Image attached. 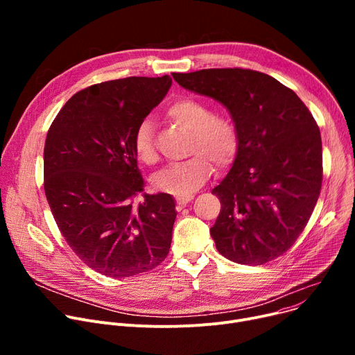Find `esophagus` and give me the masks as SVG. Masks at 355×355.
Instances as JSON below:
<instances>
[{
  "label": "esophagus",
  "mask_w": 355,
  "mask_h": 355,
  "mask_svg": "<svg viewBox=\"0 0 355 355\" xmlns=\"http://www.w3.org/2000/svg\"><path fill=\"white\" fill-rule=\"evenodd\" d=\"M194 197L193 196H184V197H177V204H178V209H182L184 206H187L190 201H193Z\"/></svg>",
  "instance_id": "esophagus-1"
}]
</instances>
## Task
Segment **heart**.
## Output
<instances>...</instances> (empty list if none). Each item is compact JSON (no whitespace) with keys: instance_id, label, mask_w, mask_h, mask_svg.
Returning a JSON list of instances; mask_svg holds the SVG:
<instances>
[{"instance_id":"b5f03b06","label":"heart","mask_w":355,"mask_h":355,"mask_svg":"<svg viewBox=\"0 0 355 355\" xmlns=\"http://www.w3.org/2000/svg\"><path fill=\"white\" fill-rule=\"evenodd\" d=\"M166 118L191 132L190 159L168 165L154 177L155 187L177 197L190 196L209 180L213 164L218 170L230 166L239 153V132L232 119L217 116L211 107L197 99L181 98L165 110ZM134 153L146 165L158 161L154 126L144 119L134 135Z\"/></svg>"}]
</instances>
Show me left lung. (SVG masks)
<instances>
[{"label": "left lung", "mask_w": 355, "mask_h": 355, "mask_svg": "<svg viewBox=\"0 0 355 355\" xmlns=\"http://www.w3.org/2000/svg\"><path fill=\"white\" fill-rule=\"evenodd\" d=\"M184 89L225 106L237 128L232 170L211 190L221 210L210 229L217 250L240 265L284 254L304 232L322 185L320 128L296 93L249 69L173 73Z\"/></svg>", "instance_id": "obj_1"}]
</instances>
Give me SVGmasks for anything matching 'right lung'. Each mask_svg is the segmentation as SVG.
I'll use <instances>...</instances> for the list:
<instances>
[{
	"label": "right lung",
	"instance_id": "1",
	"mask_svg": "<svg viewBox=\"0 0 355 355\" xmlns=\"http://www.w3.org/2000/svg\"><path fill=\"white\" fill-rule=\"evenodd\" d=\"M173 79L125 78L73 95L53 121L44 145V193L71 250L107 277L158 266L171 248L174 197L145 194L134 153L138 125ZM144 200L137 205L135 197Z\"/></svg>",
	"mask_w": 355,
	"mask_h": 355
}]
</instances>
